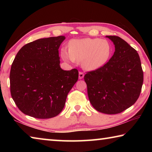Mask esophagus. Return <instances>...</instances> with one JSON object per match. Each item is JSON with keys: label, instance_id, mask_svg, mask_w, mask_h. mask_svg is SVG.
Returning a JSON list of instances; mask_svg holds the SVG:
<instances>
[{"label": "esophagus", "instance_id": "obj_1", "mask_svg": "<svg viewBox=\"0 0 152 152\" xmlns=\"http://www.w3.org/2000/svg\"><path fill=\"white\" fill-rule=\"evenodd\" d=\"M84 74L82 72H79V76H78V78L80 80V79H82L84 78Z\"/></svg>", "mask_w": 152, "mask_h": 152}]
</instances>
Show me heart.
<instances>
[{
  "instance_id": "heart-1",
  "label": "heart",
  "mask_w": 152,
  "mask_h": 152,
  "mask_svg": "<svg viewBox=\"0 0 152 152\" xmlns=\"http://www.w3.org/2000/svg\"><path fill=\"white\" fill-rule=\"evenodd\" d=\"M69 50H61V56L68 62L82 61V67L88 71L98 70L109 60L112 46L109 41L100 38L74 39L68 43Z\"/></svg>"
}]
</instances>
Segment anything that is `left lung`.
I'll list each match as a JSON object with an SVG mask.
<instances>
[{
  "mask_svg": "<svg viewBox=\"0 0 152 152\" xmlns=\"http://www.w3.org/2000/svg\"><path fill=\"white\" fill-rule=\"evenodd\" d=\"M115 51L108 62L84 76L89 101L105 114L123 112L140 96L143 82L141 60L135 49L117 36H106Z\"/></svg>",
  "mask_w": 152,
  "mask_h": 152,
  "instance_id": "left-lung-1",
  "label": "left lung"
}]
</instances>
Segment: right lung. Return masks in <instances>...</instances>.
<instances>
[{
    "label": "right lung",
    "instance_id": "1",
    "mask_svg": "<svg viewBox=\"0 0 152 152\" xmlns=\"http://www.w3.org/2000/svg\"><path fill=\"white\" fill-rule=\"evenodd\" d=\"M65 36L43 38L20 48L10 72L11 96L20 111L50 119L64 109L68 92L78 79L76 69L64 70L58 49Z\"/></svg>",
    "mask_w": 152,
    "mask_h": 152
}]
</instances>
